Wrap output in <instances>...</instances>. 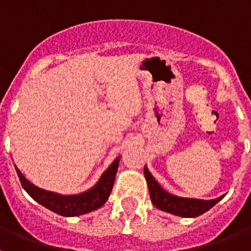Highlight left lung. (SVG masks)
I'll return each mask as SVG.
<instances>
[{
	"label": "left lung",
	"instance_id": "obj_1",
	"mask_svg": "<svg viewBox=\"0 0 251 251\" xmlns=\"http://www.w3.org/2000/svg\"><path fill=\"white\" fill-rule=\"evenodd\" d=\"M145 177L147 181L148 190H150L151 201L157 208L162 211L170 212L172 215L181 217H197L208 211L212 206L216 205L224 196L217 197L214 200H200V199H191V197H179L167 192L162 187L156 178L148 170L147 165L145 166Z\"/></svg>",
	"mask_w": 251,
	"mask_h": 251
}]
</instances>
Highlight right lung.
Returning a JSON list of instances; mask_svg holds the SVG:
<instances>
[{"mask_svg":"<svg viewBox=\"0 0 251 251\" xmlns=\"http://www.w3.org/2000/svg\"><path fill=\"white\" fill-rule=\"evenodd\" d=\"M121 156L117 157L112 162V165L106 168L98 179V182L95 183L89 190L81 192V194L75 195H63L57 192L48 191L43 188L37 187L34 183H31L21 171L16 167L17 176H19L21 185L26 192L34 199L36 202L43 205L44 207L49 208L50 211L59 214L61 216L73 217L80 216V215L88 214L94 210H98L99 207L104 205L112 192L113 185H114L115 175L118 170Z\"/></svg>","mask_w":251,"mask_h":251,"instance_id":"add662e5","label":"right lung"}]
</instances>
